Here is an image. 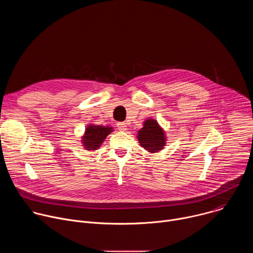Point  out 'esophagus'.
<instances>
[{
	"mask_svg": "<svg viewBox=\"0 0 253 253\" xmlns=\"http://www.w3.org/2000/svg\"><path fill=\"white\" fill-rule=\"evenodd\" d=\"M117 127L120 131H126L127 130V124L125 122H118Z\"/></svg>",
	"mask_w": 253,
	"mask_h": 253,
	"instance_id": "esophagus-1",
	"label": "esophagus"
}]
</instances>
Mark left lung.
I'll return each instance as SVG.
<instances>
[{
  "mask_svg": "<svg viewBox=\"0 0 253 253\" xmlns=\"http://www.w3.org/2000/svg\"><path fill=\"white\" fill-rule=\"evenodd\" d=\"M140 145L151 153L162 150L166 144V135L158 122L154 119H147L143 123V128L138 131Z\"/></svg>",
  "mask_w": 253,
  "mask_h": 253,
  "instance_id": "8db88e82",
  "label": "left lung"
}]
</instances>
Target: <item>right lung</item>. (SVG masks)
Instances as JSON below:
<instances>
[{"label": "right lung", "instance_id": "1", "mask_svg": "<svg viewBox=\"0 0 253 253\" xmlns=\"http://www.w3.org/2000/svg\"><path fill=\"white\" fill-rule=\"evenodd\" d=\"M113 131V127L89 125L82 137L83 146L86 150H97L106 139V137Z\"/></svg>", "mask_w": 253, "mask_h": 253}]
</instances>
